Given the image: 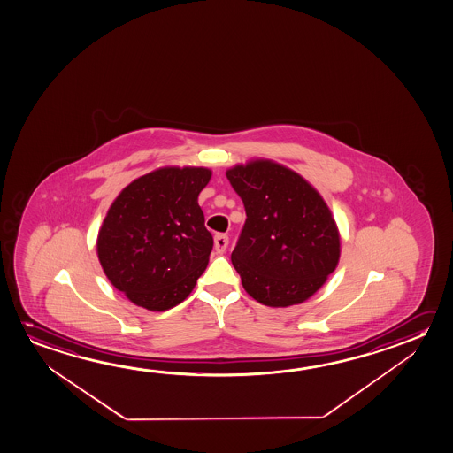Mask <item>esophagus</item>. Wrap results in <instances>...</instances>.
Returning a JSON list of instances; mask_svg holds the SVG:
<instances>
[{
    "mask_svg": "<svg viewBox=\"0 0 453 453\" xmlns=\"http://www.w3.org/2000/svg\"><path fill=\"white\" fill-rule=\"evenodd\" d=\"M228 247V236L226 234H217L214 237V249H216L219 255H222L223 251L226 250Z\"/></svg>",
    "mask_w": 453,
    "mask_h": 453,
    "instance_id": "esophagus-1",
    "label": "esophagus"
}]
</instances>
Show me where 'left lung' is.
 Instances as JSON below:
<instances>
[{"instance_id": "obj_1", "label": "left lung", "mask_w": 453, "mask_h": 453, "mask_svg": "<svg viewBox=\"0 0 453 453\" xmlns=\"http://www.w3.org/2000/svg\"><path fill=\"white\" fill-rule=\"evenodd\" d=\"M244 203V228L231 253L245 291L267 307L302 303L340 259V233L323 196L299 173L267 158L226 170Z\"/></svg>"}]
</instances>
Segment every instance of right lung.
<instances>
[{"instance_id": "obj_1", "label": "right lung", "mask_w": 453, "mask_h": 453, "mask_svg": "<svg viewBox=\"0 0 453 453\" xmlns=\"http://www.w3.org/2000/svg\"><path fill=\"white\" fill-rule=\"evenodd\" d=\"M211 176L204 166H162L124 187L108 209L97 257L110 283L138 307L178 305L208 266L214 241L198 195Z\"/></svg>"}]
</instances>
